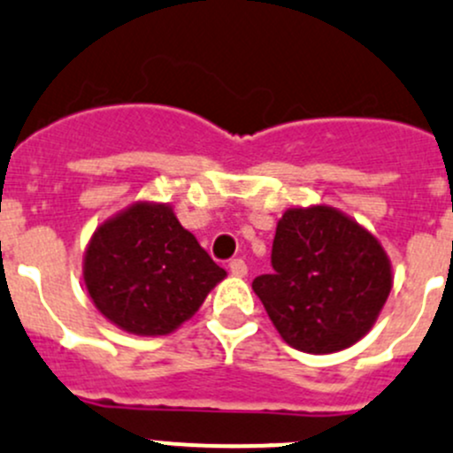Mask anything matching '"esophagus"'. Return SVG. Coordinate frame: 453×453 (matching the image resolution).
I'll use <instances>...</instances> for the list:
<instances>
[{"instance_id": "obj_1", "label": "esophagus", "mask_w": 453, "mask_h": 453, "mask_svg": "<svg viewBox=\"0 0 453 453\" xmlns=\"http://www.w3.org/2000/svg\"><path fill=\"white\" fill-rule=\"evenodd\" d=\"M230 272L234 273V276L245 278L248 276V265H245L243 258H234V260H230Z\"/></svg>"}]
</instances>
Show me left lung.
<instances>
[{
  "mask_svg": "<svg viewBox=\"0 0 453 453\" xmlns=\"http://www.w3.org/2000/svg\"><path fill=\"white\" fill-rule=\"evenodd\" d=\"M272 267V273L254 278V294L282 340L313 355L337 353L362 340L392 289L381 243L328 205L282 214Z\"/></svg>",
  "mask_w": 453,
  "mask_h": 453,
  "instance_id": "8db88e82",
  "label": "left lung"
}]
</instances>
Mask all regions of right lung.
Here are the masks:
<instances>
[{
	"label": "right lung",
	"mask_w": 453,
	"mask_h": 453,
	"mask_svg": "<svg viewBox=\"0 0 453 453\" xmlns=\"http://www.w3.org/2000/svg\"><path fill=\"white\" fill-rule=\"evenodd\" d=\"M83 278L96 309L134 335H166L226 278L168 203L138 201L91 236Z\"/></svg>",
	"instance_id": "1"
}]
</instances>
